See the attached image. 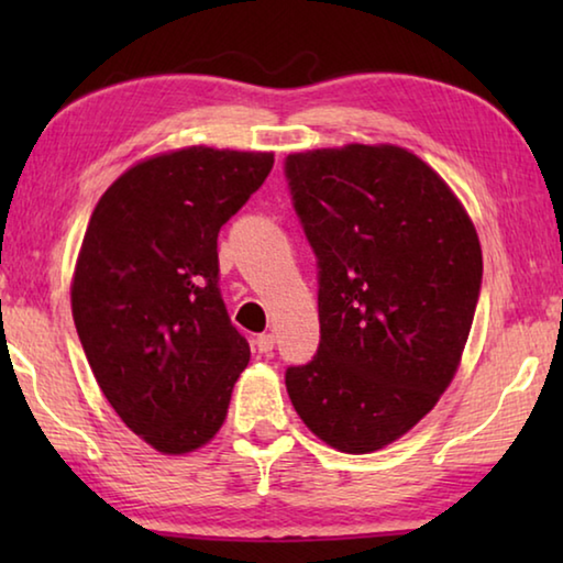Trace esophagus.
Instances as JSON below:
<instances>
[{"label":"esophagus","instance_id":"1","mask_svg":"<svg viewBox=\"0 0 563 563\" xmlns=\"http://www.w3.org/2000/svg\"><path fill=\"white\" fill-rule=\"evenodd\" d=\"M255 347H258V352H265V355H268V352H273V347H275V335H273V332H263V335L255 338Z\"/></svg>","mask_w":563,"mask_h":563}]
</instances>
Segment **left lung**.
Wrapping results in <instances>:
<instances>
[{"instance_id":"obj_1","label":"left lung","mask_w":563,"mask_h":563,"mask_svg":"<svg viewBox=\"0 0 563 563\" xmlns=\"http://www.w3.org/2000/svg\"><path fill=\"white\" fill-rule=\"evenodd\" d=\"M318 261L320 345L285 369L290 402L322 442L383 450L452 383L482 290V247L450 186L397 146L285 158Z\"/></svg>"}]
</instances>
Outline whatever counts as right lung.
Here are the masks:
<instances>
[{
  "instance_id": "add662e5",
  "label": "right lung",
  "mask_w": 563,
  "mask_h": 563,
  "mask_svg": "<svg viewBox=\"0 0 563 563\" xmlns=\"http://www.w3.org/2000/svg\"><path fill=\"white\" fill-rule=\"evenodd\" d=\"M271 168L273 154L190 146L129 168L91 213L74 325L111 407L164 454L221 430L251 360L218 288V233Z\"/></svg>"
}]
</instances>
